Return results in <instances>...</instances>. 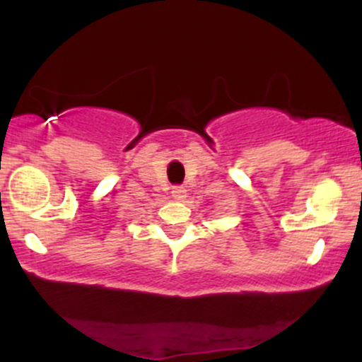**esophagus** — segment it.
<instances>
[{
	"label": "esophagus",
	"mask_w": 362,
	"mask_h": 362,
	"mask_svg": "<svg viewBox=\"0 0 362 362\" xmlns=\"http://www.w3.org/2000/svg\"><path fill=\"white\" fill-rule=\"evenodd\" d=\"M172 195H173V199H177V201H184L185 195H187L185 187H182V185L173 187V189H172Z\"/></svg>",
	"instance_id": "1"
}]
</instances>
